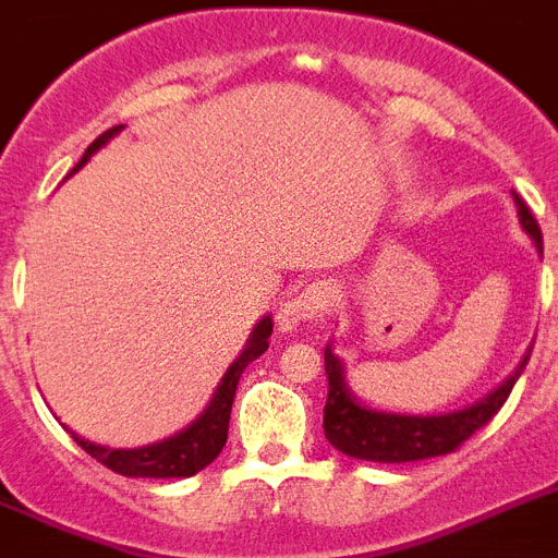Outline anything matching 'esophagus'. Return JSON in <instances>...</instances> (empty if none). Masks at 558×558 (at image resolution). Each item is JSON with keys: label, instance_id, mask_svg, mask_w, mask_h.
Segmentation results:
<instances>
[{"label": "esophagus", "instance_id": "obj_1", "mask_svg": "<svg viewBox=\"0 0 558 558\" xmlns=\"http://www.w3.org/2000/svg\"><path fill=\"white\" fill-rule=\"evenodd\" d=\"M336 299V288L330 282H313L304 284L299 293L288 299V302L279 307L276 318H279V327L282 330H293V327L304 325V322H318L325 316V311Z\"/></svg>", "mask_w": 558, "mask_h": 558}]
</instances>
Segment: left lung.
<instances>
[{"mask_svg":"<svg viewBox=\"0 0 558 558\" xmlns=\"http://www.w3.org/2000/svg\"><path fill=\"white\" fill-rule=\"evenodd\" d=\"M513 203H517L519 226L533 242V251L542 256L539 226L525 203L519 199V194H513ZM531 347L517 364V369L485 398L463 409H454V412H432V415L421 412L417 415V412L373 407L359 398L347 380L344 361L332 350L330 341L325 347V369L327 380H330L325 403V437L341 454L369 460V463H415V460H428V457L451 454L460 442L469 440L502 409L531 359Z\"/></svg>","mask_w":558,"mask_h":558,"instance_id":"left-lung-1","label":"left lung"}]
</instances>
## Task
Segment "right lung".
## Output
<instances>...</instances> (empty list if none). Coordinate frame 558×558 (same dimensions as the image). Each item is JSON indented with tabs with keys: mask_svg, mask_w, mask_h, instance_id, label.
<instances>
[{
	"mask_svg": "<svg viewBox=\"0 0 558 558\" xmlns=\"http://www.w3.org/2000/svg\"><path fill=\"white\" fill-rule=\"evenodd\" d=\"M123 123L116 126V130L104 132L98 141L89 143V149L84 151L75 169L66 174L64 180H70L78 169H84L89 157L98 149H104L109 141L116 135H121ZM270 332H274V318L262 316L254 325L251 336H247L242 352L233 359V364L228 366L222 380L214 389L211 401L208 407L194 417L192 423L180 432H174L171 437H163V440L149 442V446H137V449H112V446H104V442H93L87 437H81L78 432L61 423V426L75 437L81 449L87 451L89 457H95L98 463L112 469L116 474H123V477H149V480H169V477H192L197 471L206 469L208 463L217 460V454L222 451L228 440V421H231V403L233 395H236V384H240V375L247 364L254 359H259L262 352L268 350L270 344Z\"/></svg>",
	"mask_w": 558,
	"mask_h": 558,
	"instance_id": "right-lung-1",
	"label": "right lung"
}]
</instances>
